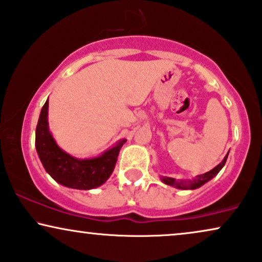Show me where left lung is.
Returning a JSON list of instances; mask_svg holds the SVG:
<instances>
[{
	"mask_svg": "<svg viewBox=\"0 0 262 262\" xmlns=\"http://www.w3.org/2000/svg\"><path fill=\"white\" fill-rule=\"evenodd\" d=\"M228 152L224 157V160L221 161V163L217 164L216 167L213 168L211 170L207 171V173L198 175V177H196V179H193V180H175V179L168 178V177H161V180L163 181L165 185H169V186H174L177 188H181V190H196V188L201 187L202 185H204L205 183H208V181L211 180L214 177H216L217 173L223 169V167L225 165V163H226V160L228 157Z\"/></svg>",
	"mask_w": 262,
	"mask_h": 262,
	"instance_id": "obj_1",
	"label": "left lung"
}]
</instances>
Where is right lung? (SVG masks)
<instances>
[{"label": "right lung", "instance_id": "1", "mask_svg": "<svg viewBox=\"0 0 262 262\" xmlns=\"http://www.w3.org/2000/svg\"><path fill=\"white\" fill-rule=\"evenodd\" d=\"M125 139L98 157H72L55 142L48 127V100L43 105L36 127L35 146L47 173L62 186L76 190H92L101 186L115 169L118 154Z\"/></svg>", "mask_w": 262, "mask_h": 262}]
</instances>
